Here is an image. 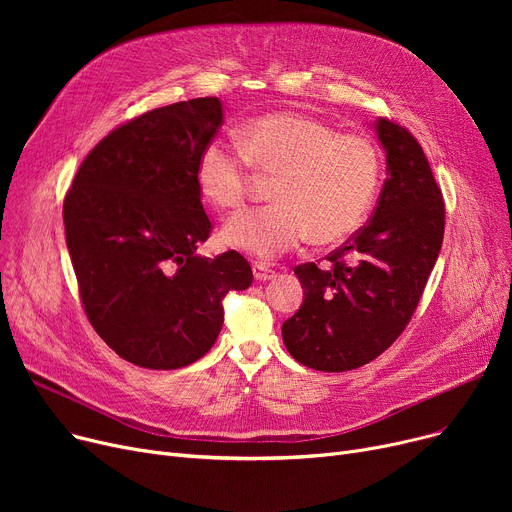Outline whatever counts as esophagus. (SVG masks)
Returning a JSON list of instances; mask_svg holds the SVG:
<instances>
[{
  "label": "esophagus",
  "mask_w": 512,
  "mask_h": 512,
  "mask_svg": "<svg viewBox=\"0 0 512 512\" xmlns=\"http://www.w3.org/2000/svg\"><path fill=\"white\" fill-rule=\"evenodd\" d=\"M253 276L259 282H267V280H274L278 274L265 265H253Z\"/></svg>",
  "instance_id": "34e87169"
}]
</instances>
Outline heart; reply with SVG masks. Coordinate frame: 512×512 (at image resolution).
Wrapping results in <instances>:
<instances>
[{"label": "heart", "mask_w": 512, "mask_h": 512, "mask_svg": "<svg viewBox=\"0 0 512 512\" xmlns=\"http://www.w3.org/2000/svg\"><path fill=\"white\" fill-rule=\"evenodd\" d=\"M251 166L276 176V203L245 209L224 224L222 242L272 261L311 234L330 245L353 234L378 195L380 151L361 134L324 120L276 112L238 130V147L209 143L197 161V188L218 209H234L251 191Z\"/></svg>", "instance_id": "obj_1"}]
</instances>
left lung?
I'll list each match as a JSON object with an SVG mask.
<instances>
[{
  "label": "left lung",
  "mask_w": 512,
  "mask_h": 512,
  "mask_svg": "<svg viewBox=\"0 0 512 512\" xmlns=\"http://www.w3.org/2000/svg\"><path fill=\"white\" fill-rule=\"evenodd\" d=\"M375 132L386 151L382 195L369 224L330 253L294 267L305 301L282 324L288 353L317 371L357 369L402 334L444 238V199L413 134L388 118Z\"/></svg>",
  "instance_id": "1"
}]
</instances>
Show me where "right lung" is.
Returning a JSON list of instances; mask_svg holds the SVG:
<instances>
[{
    "label": "right lung",
    "instance_id": "add662e5",
    "mask_svg": "<svg viewBox=\"0 0 512 512\" xmlns=\"http://www.w3.org/2000/svg\"><path fill=\"white\" fill-rule=\"evenodd\" d=\"M222 122L218 97L157 107L101 139L66 193V245L85 313L128 363H195L222 330L226 294L253 282L236 251L197 255L211 232L197 161Z\"/></svg>",
    "mask_w": 512,
    "mask_h": 512
}]
</instances>
